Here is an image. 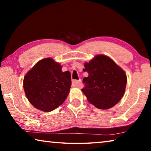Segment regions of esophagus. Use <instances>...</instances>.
<instances>
[{
    "label": "esophagus",
    "instance_id": "esophagus-1",
    "mask_svg": "<svg viewBox=\"0 0 151 151\" xmlns=\"http://www.w3.org/2000/svg\"><path fill=\"white\" fill-rule=\"evenodd\" d=\"M81 82V80H80V79H79V80H74L73 81V84L74 86H76V87H78V86H80Z\"/></svg>",
    "mask_w": 151,
    "mask_h": 151
}]
</instances>
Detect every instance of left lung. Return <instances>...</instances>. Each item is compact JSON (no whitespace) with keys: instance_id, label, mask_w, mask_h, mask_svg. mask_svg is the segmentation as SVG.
<instances>
[{"instance_id":"left-lung-1","label":"left lung","mask_w":151,"mask_h":151,"mask_svg":"<svg viewBox=\"0 0 151 151\" xmlns=\"http://www.w3.org/2000/svg\"><path fill=\"white\" fill-rule=\"evenodd\" d=\"M84 72L88 73L83 78L85 86L82 91L87 100L96 108L108 109L121 101L127 85L124 71L105 55H96L85 63Z\"/></svg>"}]
</instances>
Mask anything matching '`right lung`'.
I'll return each mask as SVG.
<instances>
[{
	"mask_svg": "<svg viewBox=\"0 0 151 151\" xmlns=\"http://www.w3.org/2000/svg\"><path fill=\"white\" fill-rule=\"evenodd\" d=\"M71 86L69 71L51 58L40 60L24 76L23 87L32 106L44 112L52 111L66 100Z\"/></svg>",
	"mask_w": 151,
	"mask_h": 151,
	"instance_id": "obj_1",
	"label": "right lung"
}]
</instances>
